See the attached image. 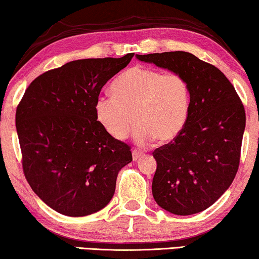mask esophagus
<instances>
[{"mask_svg":"<svg viewBox=\"0 0 259 259\" xmlns=\"http://www.w3.org/2000/svg\"><path fill=\"white\" fill-rule=\"evenodd\" d=\"M132 157H133V160L136 161V160H138V159H139L140 157H141V153L139 151H137V150H134L133 152H132Z\"/></svg>","mask_w":259,"mask_h":259,"instance_id":"esophagus-1","label":"esophagus"}]
</instances>
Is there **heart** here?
<instances>
[{"instance_id":"b5f03b06","label":"heart","mask_w":259,"mask_h":259,"mask_svg":"<svg viewBox=\"0 0 259 259\" xmlns=\"http://www.w3.org/2000/svg\"><path fill=\"white\" fill-rule=\"evenodd\" d=\"M111 95H100L95 115L104 130L123 140L138 123L136 141L146 145L175 140L185 127L191 107L190 86L182 74L136 66L113 81Z\"/></svg>"}]
</instances>
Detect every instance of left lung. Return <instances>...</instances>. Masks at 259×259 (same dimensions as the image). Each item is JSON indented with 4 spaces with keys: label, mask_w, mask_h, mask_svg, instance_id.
Wrapping results in <instances>:
<instances>
[{
    "label": "left lung",
    "mask_w": 259,
    "mask_h": 259,
    "mask_svg": "<svg viewBox=\"0 0 259 259\" xmlns=\"http://www.w3.org/2000/svg\"><path fill=\"white\" fill-rule=\"evenodd\" d=\"M136 56L139 61L182 74L191 92L189 119L182 133L153 152L154 200L178 215L206 210L224 194L238 171L245 130L242 101L217 67L191 53Z\"/></svg>",
    "instance_id": "1"
}]
</instances>
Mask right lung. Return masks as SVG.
I'll use <instances>...</instances> for the list:
<instances>
[{
    "mask_svg": "<svg viewBox=\"0 0 259 259\" xmlns=\"http://www.w3.org/2000/svg\"><path fill=\"white\" fill-rule=\"evenodd\" d=\"M83 59L48 70L29 84L16 109V131L27 182L59 213L83 217L104 208L116 177L132 161L130 146L98 121L102 87L131 62Z\"/></svg>",
    "mask_w": 259,
    "mask_h": 259,
    "instance_id": "obj_1",
    "label": "right lung"
}]
</instances>
